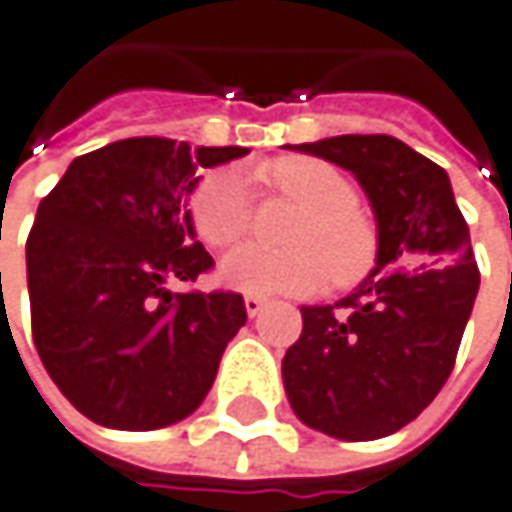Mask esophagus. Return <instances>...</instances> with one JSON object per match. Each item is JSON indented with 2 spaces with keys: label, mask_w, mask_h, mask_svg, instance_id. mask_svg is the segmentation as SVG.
Returning a JSON list of instances; mask_svg holds the SVG:
<instances>
[{
  "label": "esophagus",
  "mask_w": 512,
  "mask_h": 512,
  "mask_svg": "<svg viewBox=\"0 0 512 512\" xmlns=\"http://www.w3.org/2000/svg\"><path fill=\"white\" fill-rule=\"evenodd\" d=\"M243 306H246V315H249V318H257V315L263 312L266 300L257 298V295H246V298H243Z\"/></svg>",
  "instance_id": "34e87169"
}]
</instances>
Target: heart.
Listing matches in <instances>:
<instances>
[{"mask_svg":"<svg viewBox=\"0 0 512 512\" xmlns=\"http://www.w3.org/2000/svg\"><path fill=\"white\" fill-rule=\"evenodd\" d=\"M263 186L303 206L289 229L292 249L240 246L220 263V280L246 295H306L326 278L352 286L378 255V229L358 209V191L344 171L315 157H283L257 171ZM252 189L232 168L212 171L191 197L200 240L229 249L252 226Z\"/></svg>","mask_w":512,"mask_h":512,"instance_id":"1","label":"heart"}]
</instances>
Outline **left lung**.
<instances>
[{"instance_id": "obj_1", "label": "left lung", "mask_w": 512, "mask_h": 512, "mask_svg": "<svg viewBox=\"0 0 512 512\" xmlns=\"http://www.w3.org/2000/svg\"><path fill=\"white\" fill-rule=\"evenodd\" d=\"M295 151L355 174L378 223V255L346 298L300 306L303 332L283 358L286 398L318 433L375 441L418 418L453 372L478 295L470 229L447 171L389 134Z\"/></svg>"}]
</instances>
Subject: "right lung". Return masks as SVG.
<instances>
[{"instance_id": "add662e5", "label": "right lung", "mask_w": 512, "mask_h": 512, "mask_svg": "<svg viewBox=\"0 0 512 512\" xmlns=\"http://www.w3.org/2000/svg\"><path fill=\"white\" fill-rule=\"evenodd\" d=\"M249 154L131 137L77 157L28 234L31 326L59 392L94 424L160 430L203 404L246 323L237 292H171L214 266L194 232L197 168Z\"/></svg>"}]
</instances>
